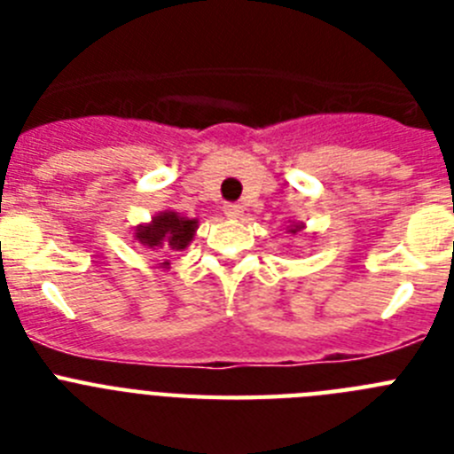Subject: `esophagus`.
Instances as JSON below:
<instances>
[{
    "label": "esophagus",
    "mask_w": 454,
    "mask_h": 454,
    "mask_svg": "<svg viewBox=\"0 0 454 454\" xmlns=\"http://www.w3.org/2000/svg\"><path fill=\"white\" fill-rule=\"evenodd\" d=\"M224 214H227V218H240L243 215V207L240 204H224Z\"/></svg>",
    "instance_id": "obj_1"
}]
</instances>
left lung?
<instances>
[{
	"mask_svg": "<svg viewBox=\"0 0 454 454\" xmlns=\"http://www.w3.org/2000/svg\"><path fill=\"white\" fill-rule=\"evenodd\" d=\"M300 230H304V224H293V227L288 231H291V234H298Z\"/></svg>",
	"mask_w": 454,
	"mask_h": 454,
	"instance_id": "8db88e82",
	"label": "left lung"
}]
</instances>
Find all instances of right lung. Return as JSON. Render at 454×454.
Here are the masks:
<instances>
[{
    "label": "right lung",
    "instance_id": "add662e5",
    "mask_svg": "<svg viewBox=\"0 0 454 454\" xmlns=\"http://www.w3.org/2000/svg\"><path fill=\"white\" fill-rule=\"evenodd\" d=\"M198 230V220L182 218L177 211H161L152 218V223L138 224L134 239L140 246H145L152 252H182L191 246L192 236ZM170 263L163 262L161 268H168Z\"/></svg>",
    "mask_w": 454,
    "mask_h": 454
}]
</instances>
